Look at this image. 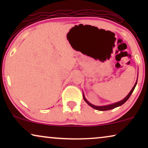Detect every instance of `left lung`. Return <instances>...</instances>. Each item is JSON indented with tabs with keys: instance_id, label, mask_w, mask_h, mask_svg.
<instances>
[{
	"instance_id": "left-lung-1",
	"label": "left lung",
	"mask_w": 148,
	"mask_h": 148,
	"mask_svg": "<svg viewBox=\"0 0 148 148\" xmlns=\"http://www.w3.org/2000/svg\"><path fill=\"white\" fill-rule=\"evenodd\" d=\"M137 78H138V75H137ZM137 81L136 82H135V84L134 85V86L133 87L132 90L130 91V92L129 93L128 95L125 97L124 99H123L122 100L119 101L118 102H115V103H113V104H108V105H106V106H95V105L91 104L90 102H89L88 100H87V99L86 98V97H85V95L84 93H83V96H84V100L86 101V102L88 104L89 106H90L91 107H92L93 108L96 109V110H100V111H104V110H111V109H113V108H116V107H119L121 106V105H123L124 103H125L127 102V100H128V99L130 98L131 95L132 94V93L133 91L135 90V86H136L137 85Z\"/></svg>"
}]
</instances>
